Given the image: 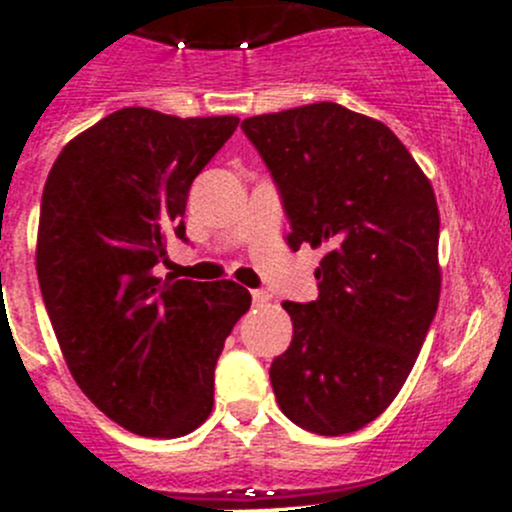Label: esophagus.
<instances>
[{"label":"esophagus","instance_id":"obj_1","mask_svg":"<svg viewBox=\"0 0 512 512\" xmlns=\"http://www.w3.org/2000/svg\"><path fill=\"white\" fill-rule=\"evenodd\" d=\"M252 302L255 304L270 302V292H265V289H255V292H252Z\"/></svg>","mask_w":512,"mask_h":512}]
</instances>
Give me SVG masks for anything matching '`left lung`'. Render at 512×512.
<instances>
[{
  "instance_id": "8db88e82",
  "label": "left lung",
  "mask_w": 512,
  "mask_h": 512,
  "mask_svg": "<svg viewBox=\"0 0 512 512\" xmlns=\"http://www.w3.org/2000/svg\"><path fill=\"white\" fill-rule=\"evenodd\" d=\"M270 168L292 232L327 247L319 297L285 302L292 344L270 366L282 414L319 436L389 409L441 297L431 180L389 126L322 101L242 121Z\"/></svg>"
}]
</instances>
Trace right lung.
Segmentation results:
<instances>
[{
    "label": "right lung",
    "mask_w": 512,
    "mask_h": 512,
    "mask_svg": "<svg viewBox=\"0 0 512 512\" xmlns=\"http://www.w3.org/2000/svg\"><path fill=\"white\" fill-rule=\"evenodd\" d=\"M237 123L121 108L71 138L46 178L36 275L51 327L79 389L138 436L178 438L210 416L215 364L250 309L230 280L153 275Z\"/></svg>",
    "instance_id": "obj_1"
}]
</instances>
